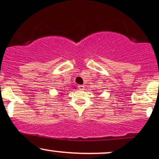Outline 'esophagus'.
<instances>
[{
	"instance_id": "obj_1",
	"label": "esophagus",
	"mask_w": 159,
	"mask_h": 159,
	"mask_svg": "<svg viewBox=\"0 0 159 159\" xmlns=\"http://www.w3.org/2000/svg\"><path fill=\"white\" fill-rule=\"evenodd\" d=\"M78 88H79L80 90H84V85H79V86H78Z\"/></svg>"
}]
</instances>
